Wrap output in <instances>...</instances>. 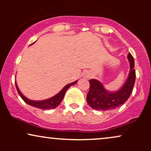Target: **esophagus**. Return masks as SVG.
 Instances as JSON below:
<instances>
[{"instance_id":"esophagus-1","label":"esophagus","mask_w":151,"mask_h":151,"mask_svg":"<svg viewBox=\"0 0 151 151\" xmlns=\"http://www.w3.org/2000/svg\"><path fill=\"white\" fill-rule=\"evenodd\" d=\"M86 77H87V78H89V77H90V75H89V74H86Z\"/></svg>"}]
</instances>
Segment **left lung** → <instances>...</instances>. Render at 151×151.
<instances>
[{"mask_svg": "<svg viewBox=\"0 0 151 151\" xmlns=\"http://www.w3.org/2000/svg\"><path fill=\"white\" fill-rule=\"evenodd\" d=\"M128 60L130 63L129 77L124 85L118 91L114 92L107 91L99 81L90 79V88L86 96V101L91 108L96 110H109L122 105L129 99L135 84L136 72L134 60L131 53L128 55Z\"/></svg>", "mask_w": 151, "mask_h": 151, "instance_id": "obj_1", "label": "left lung"}]
</instances>
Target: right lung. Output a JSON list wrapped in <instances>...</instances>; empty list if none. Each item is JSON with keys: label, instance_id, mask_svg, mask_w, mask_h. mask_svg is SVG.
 <instances>
[{"label": "right lung", "instance_id": "right-lung-1", "mask_svg": "<svg viewBox=\"0 0 151 151\" xmlns=\"http://www.w3.org/2000/svg\"><path fill=\"white\" fill-rule=\"evenodd\" d=\"M77 82V81H74V82L70 83V84H67V85H66L65 87H64L63 89H62L61 91L58 93V94H56L55 96H52V97L47 99L42 100V101H32V100H30L29 99L26 98L25 96H24L21 92H20V90H19L18 86H17L16 82H15V86H16L17 91H18L19 95H20V97L22 99V100H23L26 104L32 106L36 107V108H38V109H51L56 108V107L58 106L60 103H61V101H62V99H63L64 96H65L67 90L71 86L74 85V84H76Z\"/></svg>", "mask_w": 151, "mask_h": 151}]
</instances>
